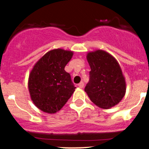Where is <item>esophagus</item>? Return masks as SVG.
<instances>
[{
  "instance_id": "obj_1",
  "label": "esophagus",
  "mask_w": 149,
  "mask_h": 149,
  "mask_svg": "<svg viewBox=\"0 0 149 149\" xmlns=\"http://www.w3.org/2000/svg\"><path fill=\"white\" fill-rule=\"evenodd\" d=\"M78 85L80 88H83V87H84V83H83V82H80V83Z\"/></svg>"
}]
</instances>
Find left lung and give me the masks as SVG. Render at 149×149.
<instances>
[{"instance_id": "left-lung-1", "label": "left lung", "mask_w": 149, "mask_h": 149, "mask_svg": "<svg viewBox=\"0 0 149 149\" xmlns=\"http://www.w3.org/2000/svg\"><path fill=\"white\" fill-rule=\"evenodd\" d=\"M86 57L91 71L85 92L102 109H109L117 105L126 92L125 78L119 63L102 49L89 52Z\"/></svg>"}]
</instances>
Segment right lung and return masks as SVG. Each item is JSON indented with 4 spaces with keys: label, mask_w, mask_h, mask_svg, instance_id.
Masks as SVG:
<instances>
[{
    "label": "right lung",
    "mask_w": 149,
    "mask_h": 149,
    "mask_svg": "<svg viewBox=\"0 0 149 149\" xmlns=\"http://www.w3.org/2000/svg\"><path fill=\"white\" fill-rule=\"evenodd\" d=\"M73 52L54 49L36 63L29 73L28 88L34 105L47 113H55L75 91L71 76L64 70Z\"/></svg>",
    "instance_id": "obj_1"
}]
</instances>
